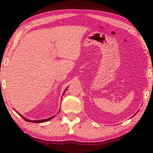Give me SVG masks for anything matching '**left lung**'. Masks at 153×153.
<instances>
[{
    "mask_svg": "<svg viewBox=\"0 0 153 153\" xmlns=\"http://www.w3.org/2000/svg\"><path fill=\"white\" fill-rule=\"evenodd\" d=\"M136 114H135V115H136Z\"/></svg>",
    "mask_w": 153,
    "mask_h": 153,
    "instance_id": "1",
    "label": "left lung"
}]
</instances>
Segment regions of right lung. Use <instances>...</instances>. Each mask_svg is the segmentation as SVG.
Returning <instances> with one entry per match:
<instances>
[{
  "instance_id": "right-lung-1",
  "label": "right lung",
  "mask_w": 153,
  "mask_h": 153,
  "mask_svg": "<svg viewBox=\"0 0 153 153\" xmlns=\"http://www.w3.org/2000/svg\"><path fill=\"white\" fill-rule=\"evenodd\" d=\"M67 88H66L65 90V91H64V92H63V94L65 93V92L67 90ZM15 110V109H14ZM60 111V110H59ZM17 112V111H16ZM18 114H19V115L21 116V117H23V119H24V120H25V121H30V122H33V123H43V122H46V121H49V120H51V119H53L54 117H55V116H53V117H49V118H48V119H45V120H27V119H26V118H25L24 117H23V116L21 115V114H19V113L18 112H17ZM59 113V112H58Z\"/></svg>"
}]
</instances>
